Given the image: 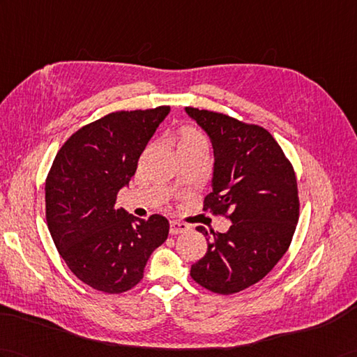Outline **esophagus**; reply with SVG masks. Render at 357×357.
Listing matches in <instances>:
<instances>
[{
  "mask_svg": "<svg viewBox=\"0 0 357 357\" xmlns=\"http://www.w3.org/2000/svg\"><path fill=\"white\" fill-rule=\"evenodd\" d=\"M188 229H190V227L187 225V223H184V222H178V220H172L170 222V234L172 236L185 233V231H188Z\"/></svg>",
  "mask_w": 357,
  "mask_h": 357,
  "instance_id": "34e87169",
  "label": "esophagus"
}]
</instances>
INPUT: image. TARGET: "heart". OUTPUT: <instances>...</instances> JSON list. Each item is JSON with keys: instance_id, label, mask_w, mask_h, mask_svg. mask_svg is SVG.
I'll list each match as a JSON object with an SVG mask.
<instances>
[{"instance_id": "1", "label": "heart", "mask_w": 357, "mask_h": 357, "mask_svg": "<svg viewBox=\"0 0 357 357\" xmlns=\"http://www.w3.org/2000/svg\"><path fill=\"white\" fill-rule=\"evenodd\" d=\"M179 146H206V138L195 128H184L181 132Z\"/></svg>"}]
</instances>
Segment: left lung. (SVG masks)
I'll return each mask as SVG.
<instances>
[{"instance_id": "left-lung-1", "label": "left lung", "mask_w": 357, "mask_h": 357, "mask_svg": "<svg viewBox=\"0 0 357 357\" xmlns=\"http://www.w3.org/2000/svg\"><path fill=\"white\" fill-rule=\"evenodd\" d=\"M185 112L214 151L213 192L204 211L231 220L227 233L197 227L208 250L190 275L214 294H236L266 277L292 242L300 216L295 172L264 128L197 107Z\"/></svg>"}]
</instances>
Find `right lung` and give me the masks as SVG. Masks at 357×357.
Listing matches in <instances>:
<instances>
[{
	"label": "right lung",
	"instance_id": "add662e5",
	"mask_svg": "<svg viewBox=\"0 0 357 357\" xmlns=\"http://www.w3.org/2000/svg\"><path fill=\"white\" fill-rule=\"evenodd\" d=\"M170 106L119 111L65 141L45 181V218L66 266L85 284L121 294L143 278L149 257L169 236V220H147L117 208L139 155Z\"/></svg>",
	"mask_w": 357,
	"mask_h": 357
}]
</instances>
